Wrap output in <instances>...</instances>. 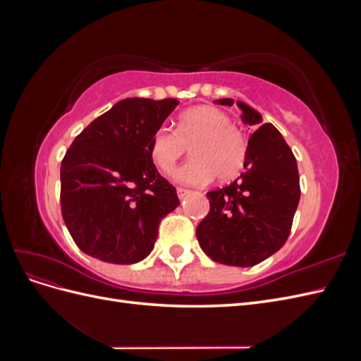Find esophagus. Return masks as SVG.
I'll return each instance as SVG.
<instances>
[{
	"label": "esophagus",
	"instance_id": "34e87169",
	"mask_svg": "<svg viewBox=\"0 0 361 361\" xmlns=\"http://www.w3.org/2000/svg\"><path fill=\"white\" fill-rule=\"evenodd\" d=\"M176 191H178V197H179L180 200H183V199L187 197V195L191 192L190 190H185V188H178Z\"/></svg>",
	"mask_w": 361,
	"mask_h": 361
}]
</instances>
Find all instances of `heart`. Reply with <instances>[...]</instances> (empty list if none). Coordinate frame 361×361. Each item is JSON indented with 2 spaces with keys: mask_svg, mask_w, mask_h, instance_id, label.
Instances as JSON below:
<instances>
[{
  "mask_svg": "<svg viewBox=\"0 0 361 361\" xmlns=\"http://www.w3.org/2000/svg\"><path fill=\"white\" fill-rule=\"evenodd\" d=\"M191 158L180 166L174 178L185 185H204L215 176L228 182L245 167L247 141L220 108L199 105L179 116L176 130L162 126L149 143V154L164 173H171L185 152Z\"/></svg>",
  "mask_w": 361,
  "mask_h": 361,
  "instance_id": "obj_1",
  "label": "heart"
}]
</instances>
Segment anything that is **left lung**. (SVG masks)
Here are the masks:
<instances>
[{
    "label": "left lung",
    "mask_w": 361,
    "mask_h": 361,
    "mask_svg": "<svg viewBox=\"0 0 361 361\" xmlns=\"http://www.w3.org/2000/svg\"><path fill=\"white\" fill-rule=\"evenodd\" d=\"M233 99L215 104L232 106ZM243 122L257 128L248 140L245 171L224 188L209 191L211 209L197 226L202 250L218 264L253 267L274 255L290 233L300 202L297 159L276 126L236 102Z\"/></svg>",
    "instance_id": "1"
}]
</instances>
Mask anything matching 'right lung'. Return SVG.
Returning <instances> with one entry per match:
<instances>
[{
	"mask_svg": "<svg viewBox=\"0 0 361 361\" xmlns=\"http://www.w3.org/2000/svg\"><path fill=\"white\" fill-rule=\"evenodd\" d=\"M176 99L128 97L76 135L61 161L60 204L75 244L108 264L143 260L176 188L158 173L149 143Z\"/></svg>",
	"mask_w": 361,
	"mask_h": 361,
	"instance_id": "obj_1",
	"label": "right lung"
}]
</instances>
